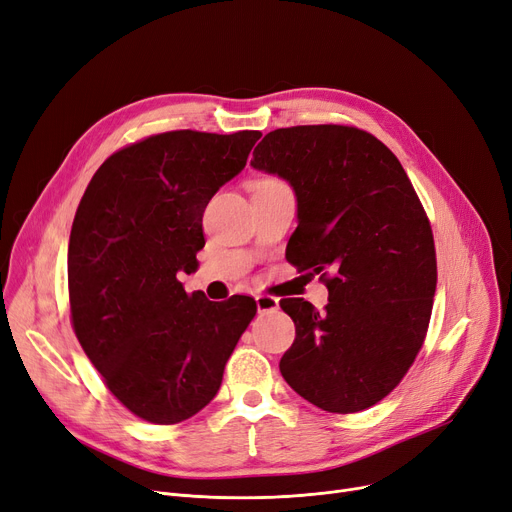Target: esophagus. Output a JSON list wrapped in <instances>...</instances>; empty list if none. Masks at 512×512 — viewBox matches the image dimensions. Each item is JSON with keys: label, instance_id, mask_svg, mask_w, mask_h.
I'll return each instance as SVG.
<instances>
[{"label": "esophagus", "instance_id": "esophagus-1", "mask_svg": "<svg viewBox=\"0 0 512 512\" xmlns=\"http://www.w3.org/2000/svg\"><path fill=\"white\" fill-rule=\"evenodd\" d=\"M255 301H257V311L259 313H270V311H276L280 307L278 299L270 297V294H257Z\"/></svg>", "mask_w": 512, "mask_h": 512}]
</instances>
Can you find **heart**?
I'll return each mask as SVG.
<instances>
[{
  "label": "heart",
  "mask_w": 512,
  "mask_h": 512,
  "mask_svg": "<svg viewBox=\"0 0 512 512\" xmlns=\"http://www.w3.org/2000/svg\"><path fill=\"white\" fill-rule=\"evenodd\" d=\"M261 182H265V180H261Z\"/></svg>",
  "instance_id": "heart-1"
}]
</instances>
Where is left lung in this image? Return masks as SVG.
I'll use <instances>...</instances> for the list:
<instances>
[{
  "mask_svg": "<svg viewBox=\"0 0 512 512\" xmlns=\"http://www.w3.org/2000/svg\"><path fill=\"white\" fill-rule=\"evenodd\" d=\"M251 166L297 195L288 261L332 274L326 311L280 301L297 328L282 378L328 413L363 411L405 378L432 315L436 247L421 201L396 155L353 126L272 130Z\"/></svg>",
  "mask_w": 512,
  "mask_h": 512,
  "instance_id": "left-lung-1",
  "label": "left lung"
}]
</instances>
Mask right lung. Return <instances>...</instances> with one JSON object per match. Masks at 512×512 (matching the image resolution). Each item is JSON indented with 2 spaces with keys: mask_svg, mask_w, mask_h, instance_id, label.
<instances>
[{
  "mask_svg": "<svg viewBox=\"0 0 512 512\" xmlns=\"http://www.w3.org/2000/svg\"><path fill=\"white\" fill-rule=\"evenodd\" d=\"M259 130L155 134L107 157L74 215L68 290L74 334L105 386L137 417L172 425L222 386L257 313L251 297L186 294L209 199L247 166Z\"/></svg>",
  "mask_w": 512,
  "mask_h": 512,
  "instance_id": "right-lung-1",
  "label": "right lung"
}]
</instances>
